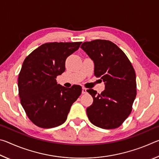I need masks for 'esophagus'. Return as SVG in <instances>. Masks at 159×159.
<instances>
[{
  "instance_id": "34e87169",
  "label": "esophagus",
  "mask_w": 159,
  "mask_h": 159,
  "mask_svg": "<svg viewBox=\"0 0 159 159\" xmlns=\"http://www.w3.org/2000/svg\"><path fill=\"white\" fill-rule=\"evenodd\" d=\"M87 93V89H86L85 88L83 87V88H82V94H85V93Z\"/></svg>"
}]
</instances>
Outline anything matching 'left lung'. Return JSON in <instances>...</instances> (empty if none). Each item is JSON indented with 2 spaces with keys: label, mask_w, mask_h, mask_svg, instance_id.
I'll list each match as a JSON object with an SVG mask.
<instances>
[{
  "label": "left lung",
  "mask_w": 159,
  "mask_h": 159,
  "mask_svg": "<svg viewBox=\"0 0 159 159\" xmlns=\"http://www.w3.org/2000/svg\"><path fill=\"white\" fill-rule=\"evenodd\" d=\"M80 48L93 60L95 76L104 82L105 90L92 95V105L86 109L90 121L104 129L119 127L132 111L137 95L136 75L127 56L116 45L107 40L84 42Z\"/></svg>",
  "instance_id": "8db88e82"
}]
</instances>
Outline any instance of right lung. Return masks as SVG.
<instances>
[{"label":"right lung","mask_w":159,"mask_h":159,"mask_svg":"<svg viewBox=\"0 0 159 159\" xmlns=\"http://www.w3.org/2000/svg\"><path fill=\"white\" fill-rule=\"evenodd\" d=\"M81 42L47 43L25 58L18 77L21 104L31 122L43 128L62 124L82 88H66L56 78L65 71L66 59L79 49Z\"/></svg>","instance_id":"obj_1"}]
</instances>
